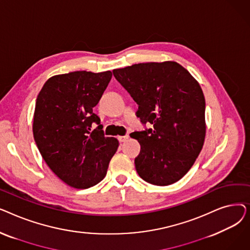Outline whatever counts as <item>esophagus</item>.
I'll list each match as a JSON object with an SVG mask.
<instances>
[{
    "mask_svg": "<svg viewBox=\"0 0 250 250\" xmlns=\"http://www.w3.org/2000/svg\"><path fill=\"white\" fill-rule=\"evenodd\" d=\"M127 139H128V136H118V137H117V140L120 141L121 143L125 142Z\"/></svg>",
    "mask_w": 250,
    "mask_h": 250,
    "instance_id": "esophagus-1",
    "label": "esophagus"
}]
</instances>
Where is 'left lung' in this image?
Masks as SVG:
<instances>
[{"mask_svg": "<svg viewBox=\"0 0 250 250\" xmlns=\"http://www.w3.org/2000/svg\"><path fill=\"white\" fill-rule=\"evenodd\" d=\"M139 105L137 116L153 128L133 133L141 178L169 186L185 176L202 151L206 101L198 81L175 62H142L112 71Z\"/></svg>", "mask_w": 250, "mask_h": 250, "instance_id": "left-lung-1", "label": "left lung"}]
</instances>
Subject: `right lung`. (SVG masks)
<instances>
[{"mask_svg": "<svg viewBox=\"0 0 250 250\" xmlns=\"http://www.w3.org/2000/svg\"><path fill=\"white\" fill-rule=\"evenodd\" d=\"M110 71H77L49 78L39 92L33 137L43 160L60 179L75 188L97 185L118 148L105 137L93 108L111 80ZM99 126L91 130V124Z\"/></svg>", "mask_w": 250, "mask_h": 250, "instance_id": "1", "label": "right lung"}]
</instances>
